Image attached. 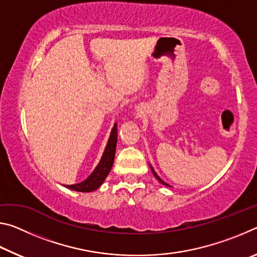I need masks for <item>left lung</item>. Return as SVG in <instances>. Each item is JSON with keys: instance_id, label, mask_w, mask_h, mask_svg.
Segmentation results:
<instances>
[{"instance_id": "8db88e82", "label": "left lung", "mask_w": 257, "mask_h": 257, "mask_svg": "<svg viewBox=\"0 0 257 257\" xmlns=\"http://www.w3.org/2000/svg\"><path fill=\"white\" fill-rule=\"evenodd\" d=\"M151 169H152V171H153V173H154V176L156 177V179H158V180H159V181L161 182V184H163V185H165V186H169V185L167 184V182H164V181H163L162 179H161V178H160V177H159L158 175H156V172L154 171V169H153V168H151ZM169 187H170V186H169Z\"/></svg>"}]
</instances>
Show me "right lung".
<instances>
[{
	"mask_svg": "<svg viewBox=\"0 0 257 257\" xmlns=\"http://www.w3.org/2000/svg\"><path fill=\"white\" fill-rule=\"evenodd\" d=\"M116 139H118V128H116V123L113 127L110 139H108L106 149L104 151V154L102 156L101 162L98 163L96 169L93 171L86 180L76 185H69L67 188L81 191V193H89V191L96 190L99 186L103 184V181L105 180L108 172L111 171V168L113 165V161H114L115 155V147H116Z\"/></svg>",
	"mask_w": 257,
	"mask_h": 257,
	"instance_id": "add662e5",
	"label": "right lung"
}]
</instances>
